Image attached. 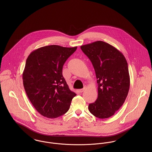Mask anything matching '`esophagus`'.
<instances>
[{
    "label": "esophagus",
    "mask_w": 152,
    "mask_h": 152,
    "mask_svg": "<svg viewBox=\"0 0 152 152\" xmlns=\"http://www.w3.org/2000/svg\"><path fill=\"white\" fill-rule=\"evenodd\" d=\"M86 89H87V87H86V86H85V87H84L83 89H80V90H79V92H84V91H86Z\"/></svg>",
    "instance_id": "1"
}]
</instances>
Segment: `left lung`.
<instances>
[{"label":"left lung","mask_w":152,"mask_h":152,"mask_svg":"<svg viewBox=\"0 0 152 152\" xmlns=\"http://www.w3.org/2000/svg\"><path fill=\"white\" fill-rule=\"evenodd\" d=\"M91 60L98 83V98L88 106L96 118H108L124 104L130 87L128 63L123 54L113 46L97 41L81 46Z\"/></svg>","instance_id":"1"}]
</instances>
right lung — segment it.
Instances as JSON below:
<instances>
[{"instance_id":"right-lung-1","label":"right lung","mask_w":152,"mask_h":152,"mask_svg":"<svg viewBox=\"0 0 152 152\" xmlns=\"http://www.w3.org/2000/svg\"><path fill=\"white\" fill-rule=\"evenodd\" d=\"M77 47L51 45L31 52L26 60L23 81L26 94L37 112L48 118H56L69 108L76 94L63 76V66Z\"/></svg>"}]
</instances>
